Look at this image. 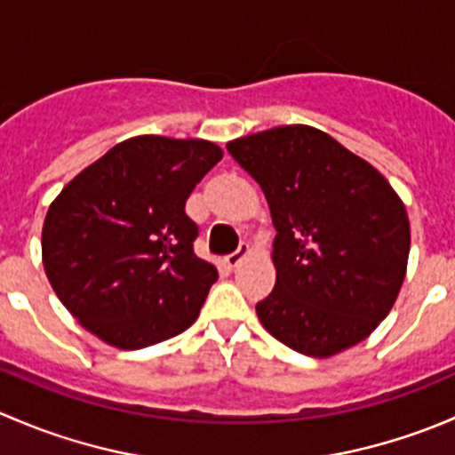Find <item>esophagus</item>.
I'll use <instances>...</instances> for the list:
<instances>
[{"instance_id": "1", "label": "esophagus", "mask_w": 455, "mask_h": 455, "mask_svg": "<svg viewBox=\"0 0 455 455\" xmlns=\"http://www.w3.org/2000/svg\"><path fill=\"white\" fill-rule=\"evenodd\" d=\"M249 253H251V246L249 244H240V249H237L235 253L224 257V264H227V268H235V266L240 264V261L244 259V257Z\"/></svg>"}]
</instances>
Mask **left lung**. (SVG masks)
I'll list each match as a JSON object with an SVG mask.
<instances>
[{"mask_svg":"<svg viewBox=\"0 0 455 455\" xmlns=\"http://www.w3.org/2000/svg\"><path fill=\"white\" fill-rule=\"evenodd\" d=\"M268 200L275 288L255 306L277 341L330 356L387 316L405 279L410 220L389 182L325 132L286 125L227 145Z\"/></svg>","mask_w":455,"mask_h":455,"instance_id":"left-lung-1","label":"left lung"}]
</instances>
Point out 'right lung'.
<instances>
[{
    "mask_svg": "<svg viewBox=\"0 0 455 455\" xmlns=\"http://www.w3.org/2000/svg\"><path fill=\"white\" fill-rule=\"evenodd\" d=\"M220 158L209 140L136 136L50 204L41 235L45 275L92 334L140 350L194 323L218 270L194 253L198 224L185 202Z\"/></svg>",
    "mask_w": 455,
    "mask_h": 455,
    "instance_id": "right-lung-1",
    "label": "right lung"
}]
</instances>
